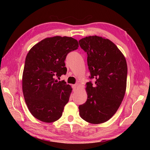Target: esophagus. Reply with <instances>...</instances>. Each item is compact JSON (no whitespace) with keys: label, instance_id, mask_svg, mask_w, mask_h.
<instances>
[{"label":"esophagus","instance_id":"1","mask_svg":"<svg viewBox=\"0 0 150 150\" xmlns=\"http://www.w3.org/2000/svg\"><path fill=\"white\" fill-rule=\"evenodd\" d=\"M77 86H78L77 84H74V85L72 86L73 91H76V90H77Z\"/></svg>","mask_w":150,"mask_h":150}]
</instances>
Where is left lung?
<instances>
[{
    "label": "left lung",
    "mask_w": 150,
    "mask_h": 150,
    "mask_svg": "<svg viewBox=\"0 0 150 150\" xmlns=\"http://www.w3.org/2000/svg\"><path fill=\"white\" fill-rule=\"evenodd\" d=\"M87 53L88 66L95 84L87 82L88 98L79 107L82 119L91 124L106 122L117 112L125 95L128 67L122 53L113 42L97 35L79 41Z\"/></svg>",
    "instance_id": "left-lung-1"
}]
</instances>
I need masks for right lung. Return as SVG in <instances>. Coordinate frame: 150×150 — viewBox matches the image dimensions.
I'll return each mask as SVG.
<instances>
[{
	"label": "right lung",
	"instance_id": "1",
	"mask_svg": "<svg viewBox=\"0 0 150 150\" xmlns=\"http://www.w3.org/2000/svg\"><path fill=\"white\" fill-rule=\"evenodd\" d=\"M78 47L72 37L55 36L40 41L27 54L22 92L30 112L38 120L53 122L61 117L72 88L55 78L66 74V57Z\"/></svg>",
	"mask_w": 150,
	"mask_h": 150
}]
</instances>
